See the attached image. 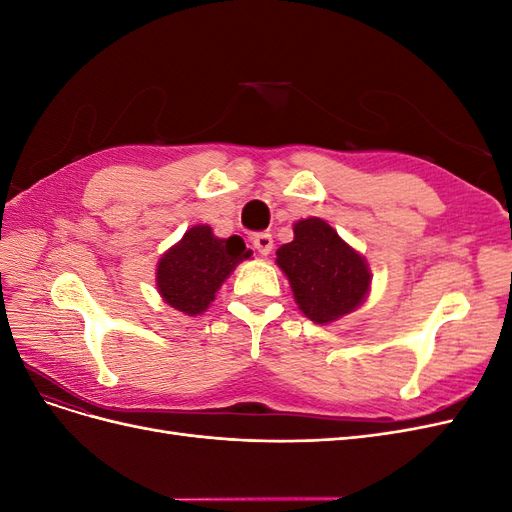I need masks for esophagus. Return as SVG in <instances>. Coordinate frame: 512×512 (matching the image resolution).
<instances>
[{
    "mask_svg": "<svg viewBox=\"0 0 512 512\" xmlns=\"http://www.w3.org/2000/svg\"><path fill=\"white\" fill-rule=\"evenodd\" d=\"M252 243L256 247V252L262 256L271 254V250H273V237L269 235V232H258V235H254Z\"/></svg>",
    "mask_w": 512,
    "mask_h": 512,
    "instance_id": "34e87169",
    "label": "esophagus"
}]
</instances>
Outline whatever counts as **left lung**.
Listing matches in <instances>:
<instances>
[{
	"instance_id": "left-lung-1",
	"label": "left lung",
	"mask_w": 512,
	"mask_h": 512,
	"mask_svg": "<svg viewBox=\"0 0 512 512\" xmlns=\"http://www.w3.org/2000/svg\"><path fill=\"white\" fill-rule=\"evenodd\" d=\"M292 230L294 239L275 252V262L286 273L301 312L316 324L354 312L369 294L365 258L320 218L299 220Z\"/></svg>"
}]
</instances>
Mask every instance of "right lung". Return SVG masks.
I'll return each instance as SVG.
<instances>
[{"label":"right lung","instance_id":"obj_1","mask_svg":"<svg viewBox=\"0 0 512 512\" xmlns=\"http://www.w3.org/2000/svg\"><path fill=\"white\" fill-rule=\"evenodd\" d=\"M250 256L252 250H247L241 237L218 239L211 226H192L160 258L156 269L158 292L170 307L198 316L207 312L226 277Z\"/></svg>","mask_w":512,"mask_h":512}]
</instances>
